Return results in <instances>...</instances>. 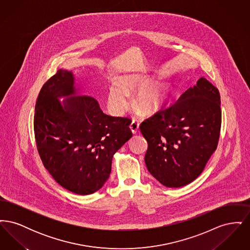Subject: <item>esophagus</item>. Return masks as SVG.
I'll return each mask as SVG.
<instances>
[{
  "mask_svg": "<svg viewBox=\"0 0 250 250\" xmlns=\"http://www.w3.org/2000/svg\"><path fill=\"white\" fill-rule=\"evenodd\" d=\"M139 126H140V124L137 122V121H132L130 125V129L133 134H137L139 132Z\"/></svg>",
  "mask_w": 250,
  "mask_h": 250,
  "instance_id": "esophagus-1",
  "label": "esophagus"
}]
</instances>
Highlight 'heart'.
I'll return each instance as SVG.
<instances>
[{
    "mask_svg": "<svg viewBox=\"0 0 250 250\" xmlns=\"http://www.w3.org/2000/svg\"><path fill=\"white\" fill-rule=\"evenodd\" d=\"M120 85L112 83L107 90V107L114 115H123L130 106L128 94L135 93L136 104L144 112H152L162 106L165 90L162 84L153 83L151 80L140 74H129L118 79Z\"/></svg>",
    "mask_w": 250,
    "mask_h": 250,
    "instance_id": "heart-1",
    "label": "heart"
}]
</instances>
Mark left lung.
<instances>
[{
    "mask_svg": "<svg viewBox=\"0 0 250 250\" xmlns=\"http://www.w3.org/2000/svg\"><path fill=\"white\" fill-rule=\"evenodd\" d=\"M220 128L219 92L201 78L174 104L141 124L148 143L144 160L149 172L167 188L190 184L215 151Z\"/></svg>",
    "mask_w": 250,
    "mask_h": 250,
    "instance_id": "obj_1",
    "label": "left lung"
}]
</instances>
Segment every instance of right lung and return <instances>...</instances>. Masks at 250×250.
Here are the masks:
<instances>
[{
  "label": "right lung",
  "mask_w": 250,
  "mask_h": 250,
  "mask_svg": "<svg viewBox=\"0 0 250 250\" xmlns=\"http://www.w3.org/2000/svg\"><path fill=\"white\" fill-rule=\"evenodd\" d=\"M72 72L59 69L37 97L34 120L42 163L67 190H99L111 170L114 154L131 137V119L105 114L94 97L76 95ZM66 97L62 104L58 99Z\"/></svg>",
  "instance_id": "add662e5"
}]
</instances>
